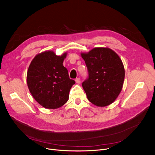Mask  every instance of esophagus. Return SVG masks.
Listing matches in <instances>:
<instances>
[{
  "mask_svg": "<svg viewBox=\"0 0 155 155\" xmlns=\"http://www.w3.org/2000/svg\"><path fill=\"white\" fill-rule=\"evenodd\" d=\"M75 81L77 83H80V78H77L75 79Z\"/></svg>",
  "mask_w": 155,
  "mask_h": 155,
  "instance_id": "esophagus-1",
  "label": "esophagus"
}]
</instances>
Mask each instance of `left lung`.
<instances>
[{
    "label": "left lung",
    "instance_id": "8db88e82",
    "mask_svg": "<svg viewBox=\"0 0 155 155\" xmlns=\"http://www.w3.org/2000/svg\"><path fill=\"white\" fill-rule=\"evenodd\" d=\"M88 76L82 83L88 100L97 106L113 102L122 88L125 70L119 55L109 48H97L81 54Z\"/></svg>",
    "mask_w": 155,
    "mask_h": 155
}]
</instances>
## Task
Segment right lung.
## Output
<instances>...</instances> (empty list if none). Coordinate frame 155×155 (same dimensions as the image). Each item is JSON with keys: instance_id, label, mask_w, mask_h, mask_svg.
Wrapping results in <instances>:
<instances>
[{"instance_id": "1", "label": "right lung", "mask_w": 155, "mask_h": 155, "mask_svg": "<svg viewBox=\"0 0 155 155\" xmlns=\"http://www.w3.org/2000/svg\"><path fill=\"white\" fill-rule=\"evenodd\" d=\"M66 53L56 55L52 51L37 55L27 72V84L35 100L48 109H57L67 103L72 85L67 69L63 65Z\"/></svg>"}]
</instances>
